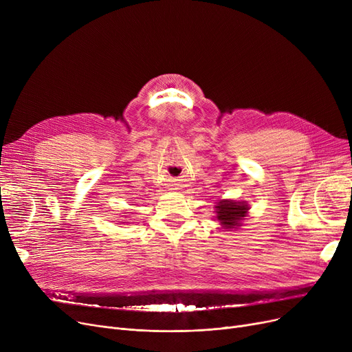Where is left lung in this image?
<instances>
[{
  "instance_id": "obj_1",
  "label": "left lung",
  "mask_w": 352,
  "mask_h": 352,
  "mask_svg": "<svg viewBox=\"0 0 352 352\" xmlns=\"http://www.w3.org/2000/svg\"><path fill=\"white\" fill-rule=\"evenodd\" d=\"M248 206L244 201H234V199H221L215 206L217 219L219 221L221 227L224 230H236L241 227V221L248 214Z\"/></svg>"
}]
</instances>
